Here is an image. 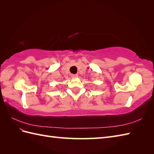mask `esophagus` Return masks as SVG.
Masks as SVG:
<instances>
[{
	"instance_id": "esophagus-1",
	"label": "esophagus",
	"mask_w": 154,
	"mask_h": 154,
	"mask_svg": "<svg viewBox=\"0 0 154 154\" xmlns=\"http://www.w3.org/2000/svg\"><path fill=\"white\" fill-rule=\"evenodd\" d=\"M71 77L73 78V79H75V78H77L78 77V75L77 74H73L71 75Z\"/></svg>"
}]
</instances>
